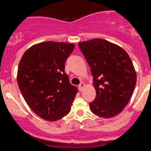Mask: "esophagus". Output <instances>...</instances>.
<instances>
[{"instance_id": "esophagus-1", "label": "esophagus", "mask_w": 151, "mask_h": 151, "mask_svg": "<svg viewBox=\"0 0 151 151\" xmlns=\"http://www.w3.org/2000/svg\"><path fill=\"white\" fill-rule=\"evenodd\" d=\"M84 86H85V84H84V83H83V82H82V83H80V84H79V90L82 91V89H83L84 87Z\"/></svg>"}]
</instances>
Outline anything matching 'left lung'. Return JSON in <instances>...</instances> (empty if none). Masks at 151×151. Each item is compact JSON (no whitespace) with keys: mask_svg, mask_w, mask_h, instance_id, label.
Masks as SVG:
<instances>
[{"mask_svg":"<svg viewBox=\"0 0 151 151\" xmlns=\"http://www.w3.org/2000/svg\"><path fill=\"white\" fill-rule=\"evenodd\" d=\"M93 77L96 97L89 104L94 115L110 118L118 115L130 101L136 84L135 68L120 46L100 39L78 44Z\"/></svg>","mask_w":151,"mask_h":151,"instance_id":"left-lung-1","label":"left lung"}]
</instances>
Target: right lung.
Listing matches in <instances>:
<instances>
[{"label": "right lung", "mask_w": 151, "mask_h": 151, "mask_svg": "<svg viewBox=\"0 0 151 151\" xmlns=\"http://www.w3.org/2000/svg\"><path fill=\"white\" fill-rule=\"evenodd\" d=\"M74 44L46 41L30 47L20 61L18 85L26 103L39 117L57 121L70 112L78 89L69 82L65 62Z\"/></svg>", "instance_id": "obj_1"}]
</instances>
